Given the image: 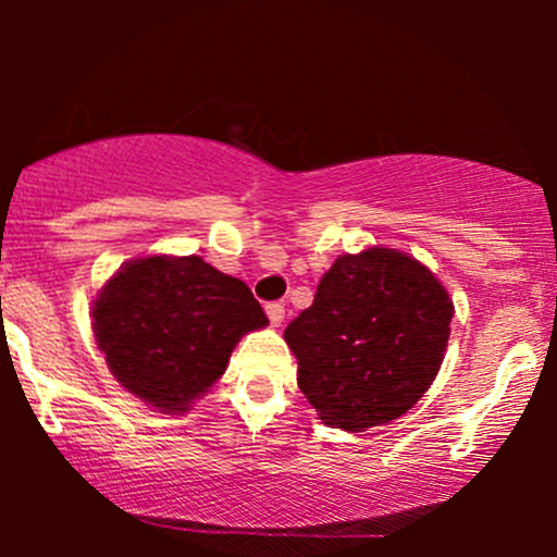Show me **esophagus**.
Segmentation results:
<instances>
[{"instance_id":"1","label":"esophagus","mask_w":557,"mask_h":557,"mask_svg":"<svg viewBox=\"0 0 557 557\" xmlns=\"http://www.w3.org/2000/svg\"><path fill=\"white\" fill-rule=\"evenodd\" d=\"M267 317H270V322L277 327V324H283L285 319V306L277 304V300H274V304H267Z\"/></svg>"}]
</instances>
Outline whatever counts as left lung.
Listing matches in <instances>:
<instances>
[{"label": "left lung", "mask_w": 557, "mask_h": 557, "mask_svg": "<svg viewBox=\"0 0 557 557\" xmlns=\"http://www.w3.org/2000/svg\"><path fill=\"white\" fill-rule=\"evenodd\" d=\"M450 319L445 287L417 259L393 248L345 253L285 330L300 393L330 426L387 424L432 385Z\"/></svg>", "instance_id": "1"}]
</instances>
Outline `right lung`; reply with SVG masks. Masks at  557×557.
I'll use <instances>...</instances> for the list:
<instances>
[{"instance_id":"add662e5","label":"right lung","mask_w":557,"mask_h":557,"mask_svg":"<svg viewBox=\"0 0 557 557\" xmlns=\"http://www.w3.org/2000/svg\"><path fill=\"white\" fill-rule=\"evenodd\" d=\"M264 324L248 285L201 257L131 261L94 300L112 374L162 411H185L225 372L235 343Z\"/></svg>"}]
</instances>
